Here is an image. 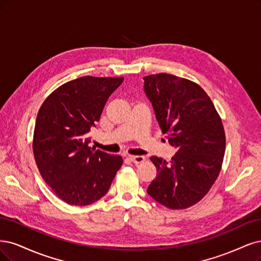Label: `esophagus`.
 Returning <instances> with one entry per match:
<instances>
[{"label": "esophagus", "mask_w": 261, "mask_h": 261, "mask_svg": "<svg viewBox=\"0 0 261 261\" xmlns=\"http://www.w3.org/2000/svg\"><path fill=\"white\" fill-rule=\"evenodd\" d=\"M130 161L133 162L134 164H141L145 161V157L144 156H134V155H130L129 156Z\"/></svg>", "instance_id": "esophagus-1"}]
</instances>
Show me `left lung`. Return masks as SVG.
I'll return each mask as SVG.
<instances>
[{"label": "left lung", "instance_id": "obj_1", "mask_svg": "<svg viewBox=\"0 0 261 261\" xmlns=\"http://www.w3.org/2000/svg\"><path fill=\"white\" fill-rule=\"evenodd\" d=\"M144 92L169 144L170 162L156 156V178L148 195L170 209H184L203 198L219 175L225 149L222 121L212 99L196 83L169 73L146 75Z\"/></svg>", "mask_w": 261, "mask_h": 261}]
</instances>
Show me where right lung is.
Masks as SVG:
<instances>
[{
    "mask_svg": "<svg viewBox=\"0 0 261 261\" xmlns=\"http://www.w3.org/2000/svg\"><path fill=\"white\" fill-rule=\"evenodd\" d=\"M123 78L86 75L56 89L42 104L33 154L43 180L65 203L86 206L109 190L122 165L119 155L91 148L88 133Z\"/></svg>",
    "mask_w": 261,
    "mask_h": 261,
    "instance_id": "1",
    "label": "right lung"
}]
</instances>
